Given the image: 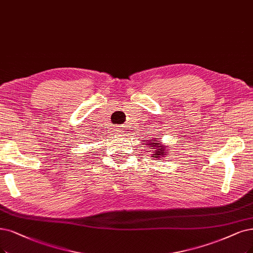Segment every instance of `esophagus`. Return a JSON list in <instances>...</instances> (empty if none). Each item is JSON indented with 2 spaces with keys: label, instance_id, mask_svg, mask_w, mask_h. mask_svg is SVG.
Segmentation results:
<instances>
[{
  "label": "esophagus",
  "instance_id": "esophagus-1",
  "mask_svg": "<svg viewBox=\"0 0 253 253\" xmlns=\"http://www.w3.org/2000/svg\"><path fill=\"white\" fill-rule=\"evenodd\" d=\"M115 133L118 134V135H120V134L122 133V128H121V126H120V127L117 126V127L115 128Z\"/></svg>",
  "mask_w": 253,
  "mask_h": 253
}]
</instances>
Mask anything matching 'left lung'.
<instances>
[{
    "label": "left lung",
    "mask_w": 253,
    "mask_h": 253,
    "mask_svg": "<svg viewBox=\"0 0 253 253\" xmlns=\"http://www.w3.org/2000/svg\"><path fill=\"white\" fill-rule=\"evenodd\" d=\"M157 141H147V145H148V148H155L154 150V154H152V157H156V158H161L165 155H168V153L166 152L167 151V148L165 145H162L161 143H156ZM161 160H163V158H161Z\"/></svg>",
    "instance_id": "1"
}]
</instances>
